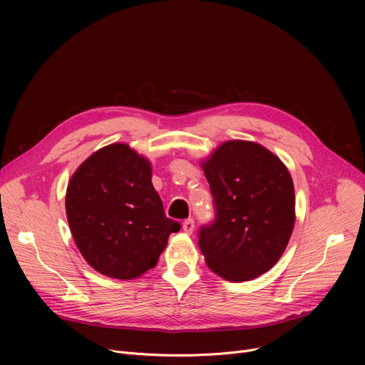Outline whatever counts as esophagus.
<instances>
[{
    "label": "esophagus",
    "instance_id": "esophagus-1",
    "mask_svg": "<svg viewBox=\"0 0 365 365\" xmlns=\"http://www.w3.org/2000/svg\"><path fill=\"white\" fill-rule=\"evenodd\" d=\"M194 227H195V222H194V219H186L185 222H183V231L186 232V234H192L194 232Z\"/></svg>",
    "mask_w": 365,
    "mask_h": 365
}]
</instances>
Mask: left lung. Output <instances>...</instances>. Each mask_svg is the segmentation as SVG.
<instances>
[{"instance_id":"1","label":"left lung","mask_w":365,"mask_h":365,"mask_svg":"<svg viewBox=\"0 0 365 365\" xmlns=\"http://www.w3.org/2000/svg\"><path fill=\"white\" fill-rule=\"evenodd\" d=\"M216 208L200 227L210 269L248 281L279 260L294 227V186L282 161L259 143L229 140L202 163Z\"/></svg>"}]
</instances>
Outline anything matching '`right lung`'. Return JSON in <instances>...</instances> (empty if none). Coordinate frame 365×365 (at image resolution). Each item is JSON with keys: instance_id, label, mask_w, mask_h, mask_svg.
Masks as SVG:
<instances>
[{"instance_id": "1", "label": "right lung", "mask_w": 365, "mask_h": 365, "mask_svg": "<svg viewBox=\"0 0 365 365\" xmlns=\"http://www.w3.org/2000/svg\"><path fill=\"white\" fill-rule=\"evenodd\" d=\"M146 158L125 143L90 155L71 178L66 216L73 241L98 272L138 278L157 264L180 223L165 216Z\"/></svg>"}]
</instances>
